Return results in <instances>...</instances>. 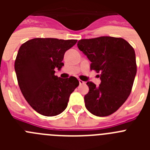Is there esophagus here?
Instances as JSON below:
<instances>
[{"mask_svg": "<svg viewBox=\"0 0 150 150\" xmlns=\"http://www.w3.org/2000/svg\"><path fill=\"white\" fill-rule=\"evenodd\" d=\"M79 83L80 85H83V84H85V82L83 81V80H80V79H79Z\"/></svg>", "mask_w": 150, "mask_h": 150, "instance_id": "34e87169", "label": "esophagus"}]
</instances>
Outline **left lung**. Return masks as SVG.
Listing matches in <instances>:
<instances>
[{"label":"left lung","mask_w":150,"mask_h":150,"mask_svg":"<svg viewBox=\"0 0 150 150\" xmlns=\"http://www.w3.org/2000/svg\"><path fill=\"white\" fill-rule=\"evenodd\" d=\"M77 46L91 62L90 69L100 73L101 81L98 86L87 82L86 107L95 116H110L131 94L137 74L134 50L122 38L107 36L80 40Z\"/></svg>","instance_id":"8db88e82"}]
</instances>
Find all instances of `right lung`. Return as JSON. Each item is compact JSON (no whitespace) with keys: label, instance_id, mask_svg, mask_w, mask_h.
<instances>
[{"label":"right lung","instance_id":"1","mask_svg":"<svg viewBox=\"0 0 150 150\" xmlns=\"http://www.w3.org/2000/svg\"><path fill=\"white\" fill-rule=\"evenodd\" d=\"M76 40L34 38L20 46L15 71L22 95L35 111L46 116L60 114L66 109L70 95L79 86L76 77L63 79L55 75L64 66L65 52Z\"/></svg>","mask_w":150,"mask_h":150}]
</instances>
